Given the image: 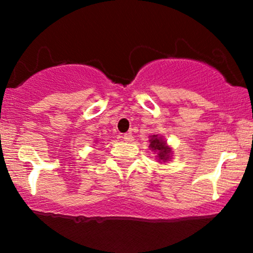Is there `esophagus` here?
I'll return each mask as SVG.
<instances>
[{
	"label": "esophagus",
	"instance_id": "esophagus-1",
	"mask_svg": "<svg viewBox=\"0 0 253 253\" xmlns=\"http://www.w3.org/2000/svg\"><path fill=\"white\" fill-rule=\"evenodd\" d=\"M123 139L125 141H127V143H130V141H133L134 139H133L132 134H129V133H126V134L123 135Z\"/></svg>",
	"mask_w": 253,
	"mask_h": 253
}]
</instances>
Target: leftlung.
<instances>
[{
	"label": "left lung",
	"instance_id": "left-lung-1",
	"mask_svg": "<svg viewBox=\"0 0 253 253\" xmlns=\"http://www.w3.org/2000/svg\"><path fill=\"white\" fill-rule=\"evenodd\" d=\"M150 147L151 150L158 152V158L159 161H168L170 157V147H168V145L165 144L164 140H162L161 138H158L157 135H152L150 139Z\"/></svg>",
	"mask_w": 253,
	"mask_h": 253
}]
</instances>
